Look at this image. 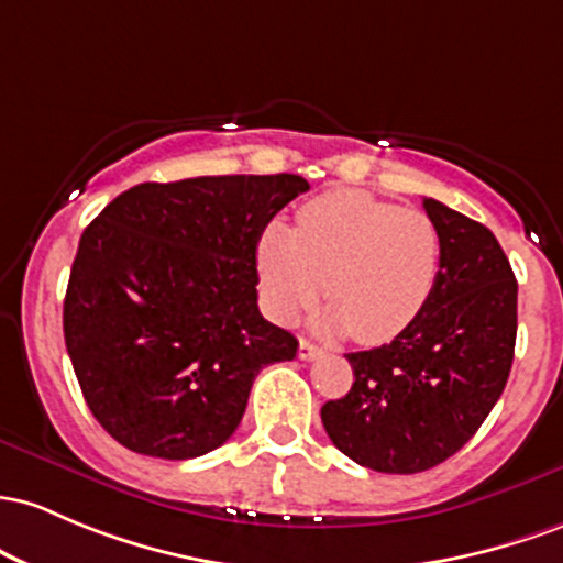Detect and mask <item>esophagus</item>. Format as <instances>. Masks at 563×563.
Instances as JSON below:
<instances>
[{
  "label": "esophagus",
  "mask_w": 563,
  "mask_h": 563,
  "mask_svg": "<svg viewBox=\"0 0 563 563\" xmlns=\"http://www.w3.org/2000/svg\"><path fill=\"white\" fill-rule=\"evenodd\" d=\"M298 356L302 358V362H313V358L321 356V349H319V345H313L311 340H300Z\"/></svg>",
  "instance_id": "1"
}]
</instances>
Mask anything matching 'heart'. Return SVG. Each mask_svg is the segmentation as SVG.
I'll list each match as a JSON object with an SVG mask.
<instances>
[{
	"instance_id": "obj_1",
	"label": "heart",
	"mask_w": 563,
	"mask_h": 563,
	"mask_svg": "<svg viewBox=\"0 0 563 563\" xmlns=\"http://www.w3.org/2000/svg\"><path fill=\"white\" fill-rule=\"evenodd\" d=\"M441 242L422 210L362 191H330L300 207L298 229L268 223L257 239L265 308L292 321L319 300L324 327L362 343H388L415 324L439 279Z\"/></svg>"
}]
</instances>
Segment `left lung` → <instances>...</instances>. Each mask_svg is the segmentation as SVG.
I'll return each mask as SVG.
<instances>
[{
    "mask_svg": "<svg viewBox=\"0 0 563 563\" xmlns=\"http://www.w3.org/2000/svg\"><path fill=\"white\" fill-rule=\"evenodd\" d=\"M441 242L433 295L388 345L345 353L353 385L321 407L340 452L380 473H420L463 450L508 383L519 284L486 225L422 199Z\"/></svg>",
    "mask_w": 563,
    "mask_h": 563,
    "instance_id": "8db88e82",
    "label": "left lung"
}]
</instances>
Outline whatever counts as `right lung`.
Returning <instances> with one entry per match:
<instances>
[{"mask_svg": "<svg viewBox=\"0 0 563 563\" xmlns=\"http://www.w3.org/2000/svg\"><path fill=\"white\" fill-rule=\"evenodd\" d=\"M300 175L141 183L79 239L63 334L95 420L128 450L191 460L231 439L257 372L298 340L257 308V239Z\"/></svg>", "mask_w": 563, "mask_h": 563, "instance_id": "right-lung-1", "label": "right lung"}]
</instances>
